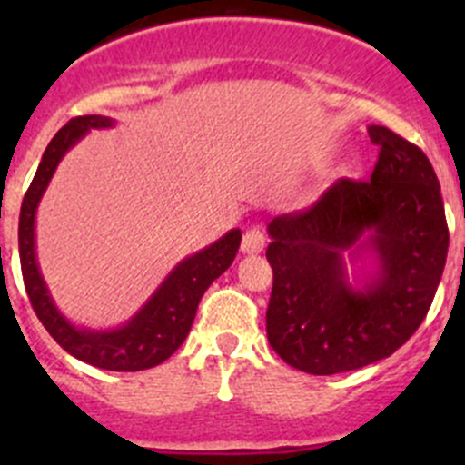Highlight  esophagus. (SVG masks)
Instances as JSON below:
<instances>
[{"instance_id": "34e87169", "label": "esophagus", "mask_w": 465, "mask_h": 465, "mask_svg": "<svg viewBox=\"0 0 465 465\" xmlns=\"http://www.w3.org/2000/svg\"><path fill=\"white\" fill-rule=\"evenodd\" d=\"M265 241H267L265 233H262L259 227H252L242 233L241 250L245 252V254H259L262 247H265Z\"/></svg>"}]
</instances>
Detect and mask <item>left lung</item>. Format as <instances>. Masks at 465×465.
Instances as JSON below:
<instances>
[{
	"label": "left lung",
	"mask_w": 465,
	"mask_h": 465,
	"mask_svg": "<svg viewBox=\"0 0 465 465\" xmlns=\"http://www.w3.org/2000/svg\"><path fill=\"white\" fill-rule=\"evenodd\" d=\"M378 159L369 180H337L317 203L270 223L274 272L267 340L312 376L389 358L428 315L450 232L436 173L423 150L384 125L369 128ZM373 228L383 272L364 293L343 281L339 254Z\"/></svg>",
	"instance_id": "left-lung-1"
}]
</instances>
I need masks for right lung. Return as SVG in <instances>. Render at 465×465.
<instances>
[{"label":"right lung","mask_w":465,"mask_h":465,"mask_svg":"<svg viewBox=\"0 0 465 465\" xmlns=\"http://www.w3.org/2000/svg\"><path fill=\"white\" fill-rule=\"evenodd\" d=\"M110 125L112 121L107 116H76L67 125H63L46 145L35 177L22 200L20 229H17L22 279H25L26 294H29L37 320L69 355L92 367L107 369V371H143L171 358L186 340L204 290L236 259V252L241 247V232L233 229L200 254L180 262L128 326L112 332H87L74 328L55 311L37 270L33 223H35L37 203L63 154L89 128H110Z\"/></svg>","instance_id":"obj_1"}]
</instances>
